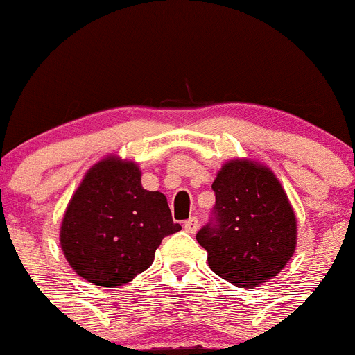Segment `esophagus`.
<instances>
[{
	"mask_svg": "<svg viewBox=\"0 0 355 355\" xmlns=\"http://www.w3.org/2000/svg\"><path fill=\"white\" fill-rule=\"evenodd\" d=\"M183 227L187 233H190V234L197 233V229H199V218H197V216H190L188 220H184Z\"/></svg>",
	"mask_w": 355,
	"mask_h": 355,
	"instance_id": "esophagus-1",
	"label": "esophagus"
}]
</instances>
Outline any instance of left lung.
<instances>
[{
  "mask_svg": "<svg viewBox=\"0 0 355 355\" xmlns=\"http://www.w3.org/2000/svg\"><path fill=\"white\" fill-rule=\"evenodd\" d=\"M211 188L215 206L197 233L209 268L247 290L277 275L295 252L297 220L272 171L234 159L222 167Z\"/></svg>",
  "mask_w": 355,
  "mask_h": 355,
  "instance_id": "left-lung-1",
  "label": "left lung"
}]
</instances>
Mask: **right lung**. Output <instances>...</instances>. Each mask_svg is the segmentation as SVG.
<instances>
[{"mask_svg": "<svg viewBox=\"0 0 355 355\" xmlns=\"http://www.w3.org/2000/svg\"><path fill=\"white\" fill-rule=\"evenodd\" d=\"M180 229L167 197L142 188L139 167L110 156L87 172L72 196L60 243L76 274L115 288L147 270L163 238Z\"/></svg>", "mask_w": 355, "mask_h": 355, "instance_id": "obj_1", "label": "right lung"}]
</instances>
